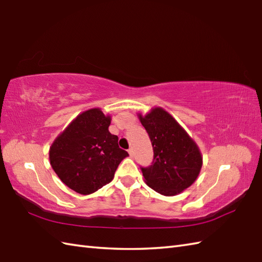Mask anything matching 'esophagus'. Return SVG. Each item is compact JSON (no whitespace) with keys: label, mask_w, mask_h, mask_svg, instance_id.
I'll return each mask as SVG.
<instances>
[{"label":"esophagus","mask_w":262,"mask_h":262,"mask_svg":"<svg viewBox=\"0 0 262 262\" xmlns=\"http://www.w3.org/2000/svg\"><path fill=\"white\" fill-rule=\"evenodd\" d=\"M128 153H129L130 157L133 158V155H134V152H133V148H129V149H128Z\"/></svg>","instance_id":"1"}]
</instances>
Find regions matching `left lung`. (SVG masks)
<instances>
[{"label": "left lung", "mask_w": 262, "mask_h": 262, "mask_svg": "<svg viewBox=\"0 0 262 262\" xmlns=\"http://www.w3.org/2000/svg\"><path fill=\"white\" fill-rule=\"evenodd\" d=\"M138 118L151 140L154 158L152 165L141 168L146 185L153 190L174 196L196 181L203 165L197 144L162 108H153Z\"/></svg>", "instance_id": "1"}]
</instances>
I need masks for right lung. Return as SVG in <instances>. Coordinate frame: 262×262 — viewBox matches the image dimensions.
<instances>
[{
    "label": "right lung",
    "mask_w": 262,
    "mask_h": 262,
    "mask_svg": "<svg viewBox=\"0 0 262 262\" xmlns=\"http://www.w3.org/2000/svg\"><path fill=\"white\" fill-rule=\"evenodd\" d=\"M111 117L93 108L79 115L49 148L55 173L72 190L90 194L114 179L128 153L109 132Z\"/></svg>",
    "instance_id": "1"
}]
</instances>
